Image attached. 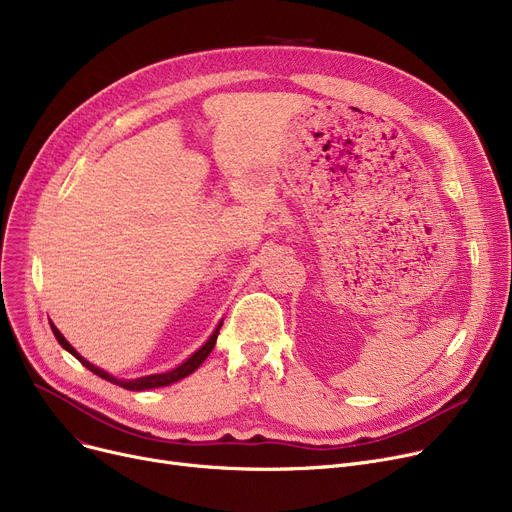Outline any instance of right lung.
<instances>
[{
	"mask_svg": "<svg viewBox=\"0 0 512 512\" xmlns=\"http://www.w3.org/2000/svg\"><path fill=\"white\" fill-rule=\"evenodd\" d=\"M49 326H51V332H53V336L58 338V342L62 344V348H66V351L72 355V357H76L80 363H83L89 371H93L95 375H99V378H103V380H107V382H112V384H116V386H120V388H124V390H134V392H141V390H151V388H161V386H170V384H174V382H178V380H182V378H186V375H191L207 357H209V353L213 351V346H215V340H218V334H220V328H222V321H220V326L213 330V334L209 336V340L199 348V351H195L191 357H188L184 363H180L178 367H174V369H170V371H166V373H153V375H143V378H137V380H120V378H114L112 373H107V371H103V369H99V367H95L93 363H89L85 357H80L78 353H76V348L62 336V332L51 324L49 321Z\"/></svg>",
	"mask_w": 512,
	"mask_h": 512,
	"instance_id": "1",
	"label": "right lung"
}]
</instances>
